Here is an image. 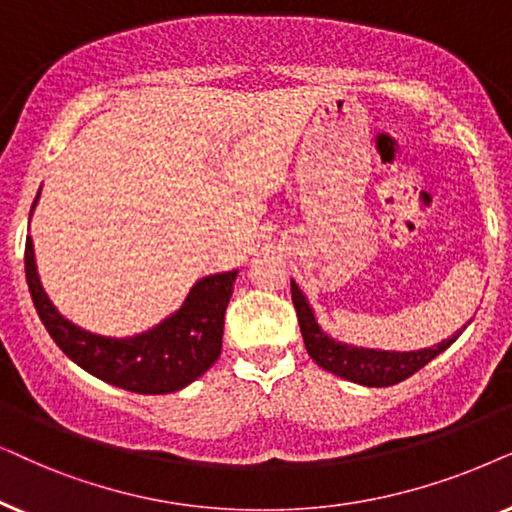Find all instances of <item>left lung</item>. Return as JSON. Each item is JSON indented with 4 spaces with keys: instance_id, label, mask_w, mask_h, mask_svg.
Masks as SVG:
<instances>
[{
    "instance_id": "left-lung-1",
    "label": "left lung",
    "mask_w": 512,
    "mask_h": 512,
    "mask_svg": "<svg viewBox=\"0 0 512 512\" xmlns=\"http://www.w3.org/2000/svg\"><path fill=\"white\" fill-rule=\"evenodd\" d=\"M292 290V304L297 309L299 330H302L304 346L309 351V356L316 360V365L323 370L337 374V377L349 379L353 384H363L372 388L381 386H393L398 381L412 377L414 372H419L421 367L431 363L435 356H440L442 351L449 349L456 342V337L461 332H456L445 342L438 346H428V349L419 351H379V349H363V346H351L342 344L337 339H332L323 327L318 325L313 309L306 302L304 292L299 290L295 281H290ZM466 330V325L461 327Z\"/></svg>"
}]
</instances>
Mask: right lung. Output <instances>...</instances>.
Listing matches in <instances>:
<instances>
[{"label": "right lung", "mask_w": 512, "mask_h": 512, "mask_svg": "<svg viewBox=\"0 0 512 512\" xmlns=\"http://www.w3.org/2000/svg\"><path fill=\"white\" fill-rule=\"evenodd\" d=\"M37 201L39 194L32 210ZM236 276L238 271L234 269L196 281L185 304L152 330L124 339L102 337L74 325L53 306L39 281L32 238L27 236L25 241L27 288L53 342L93 377L142 395L180 391L220 358L224 313Z\"/></svg>", "instance_id": "1"}]
</instances>
